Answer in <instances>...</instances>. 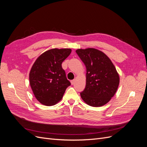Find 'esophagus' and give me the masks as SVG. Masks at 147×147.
<instances>
[{
  "mask_svg": "<svg viewBox=\"0 0 147 147\" xmlns=\"http://www.w3.org/2000/svg\"><path fill=\"white\" fill-rule=\"evenodd\" d=\"M70 82H71V84L73 85V84H74V83H75V80H72L70 81Z\"/></svg>",
  "mask_w": 147,
  "mask_h": 147,
  "instance_id": "1",
  "label": "esophagus"
}]
</instances>
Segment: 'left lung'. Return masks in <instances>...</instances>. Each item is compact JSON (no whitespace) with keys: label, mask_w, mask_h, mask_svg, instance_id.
I'll use <instances>...</instances> for the list:
<instances>
[{"label":"left lung","mask_w":147,"mask_h":147,"mask_svg":"<svg viewBox=\"0 0 147 147\" xmlns=\"http://www.w3.org/2000/svg\"><path fill=\"white\" fill-rule=\"evenodd\" d=\"M77 54L86 68V80L81 97L92 107H101L110 101L118 89L119 77L112 62L95 48L78 49Z\"/></svg>","instance_id":"left-lung-1"}]
</instances>
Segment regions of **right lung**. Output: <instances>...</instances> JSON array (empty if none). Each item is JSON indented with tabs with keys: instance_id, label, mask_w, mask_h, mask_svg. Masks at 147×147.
I'll return each instance as SVG.
<instances>
[{
	"instance_id": "obj_1",
	"label": "right lung",
	"mask_w": 147,
	"mask_h": 147,
	"mask_svg": "<svg viewBox=\"0 0 147 147\" xmlns=\"http://www.w3.org/2000/svg\"><path fill=\"white\" fill-rule=\"evenodd\" d=\"M71 51L70 48L51 49L35 61L29 73V82L35 98L41 104L55 105L71 84L61 65Z\"/></svg>"
}]
</instances>
